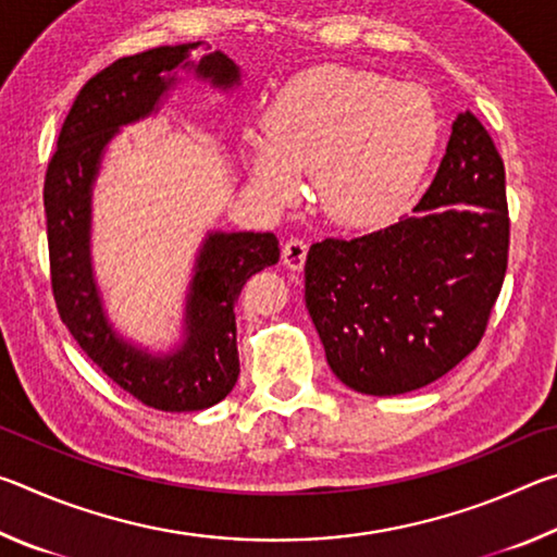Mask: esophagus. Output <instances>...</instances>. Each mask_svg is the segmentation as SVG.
Masks as SVG:
<instances>
[{
    "instance_id": "obj_1",
    "label": "esophagus",
    "mask_w": 557,
    "mask_h": 557,
    "mask_svg": "<svg viewBox=\"0 0 557 557\" xmlns=\"http://www.w3.org/2000/svg\"><path fill=\"white\" fill-rule=\"evenodd\" d=\"M307 250H309V245L305 240L289 238L285 245H282V262H285L289 270H301L307 260Z\"/></svg>"
}]
</instances>
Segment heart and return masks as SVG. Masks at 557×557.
<instances>
[{
  "mask_svg": "<svg viewBox=\"0 0 557 557\" xmlns=\"http://www.w3.org/2000/svg\"><path fill=\"white\" fill-rule=\"evenodd\" d=\"M260 129H245L240 152L250 184L287 206L301 176L314 174L329 219L369 225L408 199L437 145L430 92L383 75L322 65L282 88Z\"/></svg>",
  "mask_w": 557,
  "mask_h": 557,
  "instance_id": "b5f03b06",
  "label": "heart"
}]
</instances>
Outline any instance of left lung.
<instances>
[{
    "instance_id": "8db88e82",
    "label": "left lung",
    "mask_w": 557,
    "mask_h": 557,
    "mask_svg": "<svg viewBox=\"0 0 557 557\" xmlns=\"http://www.w3.org/2000/svg\"><path fill=\"white\" fill-rule=\"evenodd\" d=\"M408 215L307 252L305 299L336 379L366 395L437 381L482 342L508 265L504 159L459 112L435 178Z\"/></svg>"
}]
</instances>
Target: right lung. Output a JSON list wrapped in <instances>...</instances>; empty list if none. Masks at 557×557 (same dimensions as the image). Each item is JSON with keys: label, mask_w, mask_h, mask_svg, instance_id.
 Masks as SVG:
<instances>
[{"label": "right lung", "mask_w": 557, "mask_h": 557, "mask_svg": "<svg viewBox=\"0 0 557 557\" xmlns=\"http://www.w3.org/2000/svg\"><path fill=\"white\" fill-rule=\"evenodd\" d=\"M196 46L201 44L159 46L92 75L73 100L44 182L51 289L61 322L108 379L164 412L211 408L233 391L240 373L235 346L240 289L280 260L272 233H209L188 287L186 338L166 356L122 342L102 312L90 268V196L108 143L122 125L152 115L174 86L169 73L178 65L223 90L240 81L238 65L221 51L188 61Z\"/></svg>", "instance_id": "obj_1"}]
</instances>
